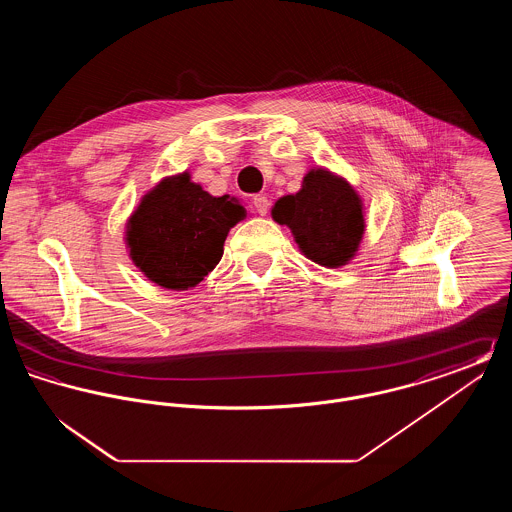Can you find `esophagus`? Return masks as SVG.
Wrapping results in <instances>:
<instances>
[{
	"instance_id": "obj_1",
	"label": "esophagus",
	"mask_w": 512,
	"mask_h": 512,
	"mask_svg": "<svg viewBox=\"0 0 512 512\" xmlns=\"http://www.w3.org/2000/svg\"><path fill=\"white\" fill-rule=\"evenodd\" d=\"M253 207H255V211H257L261 217H265L268 213L270 203H268V199L265 195H255V197H253Z\"/></svg>"
}]
</instances>
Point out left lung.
Here are the masks:
<instances>
[{"label": "left lung", "instance_id": "obj_1", "mask_svg": "<svg viewBox=\"0 0 512 512\" xmlns=\"http://www.w3.org/2000/svg\"><path fill=\"white\" fill-rule=\"evenodd\" d=\"M270 215L290 228L299 251L320 267L351 263L365 236L361 195L347 178L324 167L309 169L299 192L282 195Z\"/></svg>", "mask_w": 512, "mask_h": 512}]
</instances>
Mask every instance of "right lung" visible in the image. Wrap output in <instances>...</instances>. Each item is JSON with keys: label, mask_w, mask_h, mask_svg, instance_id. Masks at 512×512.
Here are the masks:
<instances>
[{"label": "right lung", "mask_w": 512, "mask_h": 512, "mask_svg": "<svg viewBox=\"0 0 512 512\" xmlns=\"http://www.w3.org/2000/svg\"><path fill=\"white\" fill-rule=\"evenodd\" d=\"M245 217L238 197H215L190 172H178L142 195L126 220L124 244L149 282L180 292L219 265L230 228Z\"/></svg>", "instance_id": "add662e5"}]
</instances>
